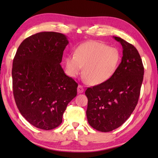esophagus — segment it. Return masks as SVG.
Wrapping results in <instances>:
<instances>
[{
	"instance_id": "1",
	"label": "esophagus",
	"mask_w": 158,
	"mask_h": 158,
	"mask_svg": "<svg viewBox=\"0 0 158 158\" xmlns=\"http://www.w3.org/2000/svg\"><path fill=\"white\" fill-rule=\"evenodd\" d=\"M83 91H84V89H83V86L79 85L78 86V88H77V92H78L79 94H81L83 92Z\"/></svg>"
}]
</instances>
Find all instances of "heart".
I'll list each match as a JSON object with an SVG mask.
<instances>
[{
  "label": "heart",
  "instance_id": "heart-1",
  "mask_svg": "<svg viewBox=\"0 0 158 158\" xmlns=\"http://www.w3.org/2000/svg\"><path fill=\"white\" fill-rule=\"evenodd\" d=\"M120 53L115 48L98 41H87L76 48L75 54L65 57L67 73L70 77L79 75L83 69V76L91 85H99L108 81L118 68Z\"/></svg>",
  "mask_w": 158,
  "mask_h": 158
}]
</instances>
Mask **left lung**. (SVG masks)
<instances>
[{
	"mask_svg": "<svg viewBox=\"0 0 158 158\" xmlns=\"http://www.w3.org/2000/svg\"><path fill=\"white\" fill-rule=\"evenodd\" d=\"M123 49L122 62L108 81L86 89L89 124L100 132H107L121 126L138 103L144 68L139 53L132 44L117 36Z\"/></svg>",
	"mask_w": 158,
	"mask_h": 158,
	"instance_id": "8db88e82",
	"label": "left lung"
}]
</instances>
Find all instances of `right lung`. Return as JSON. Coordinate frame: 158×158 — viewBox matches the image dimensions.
<instances>
[{
	"instance_id": "1",
	"label": "right lung",
	"mask_w": 158,
	"mask_h": 158,
	"mask_svg": "<svg viewBox=\"0 0 158 158\" xmlns=\"http://www.w3.org/2000/svg\"><path fill=\"white\" fill-rule=\"evenodd\" d=\"M69 43L62 33H36L23 40L13 59L16 105L22 115L38 128L49 130L60 126L67 105L77 96L78 84L60 64Z\"/></svg>"
}]
</instances>
